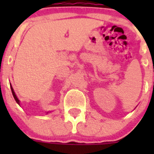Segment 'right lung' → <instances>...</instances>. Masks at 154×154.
I'll return each instance as SVG.
<instances>
[{"mask_svg":"<svg viewBox=\"0 0 154 154\" xmlns=\"http://www.w3.org/2000/svg\"><path fill=\"white\" fill-rule=\"evenodd\" d=\"M11 89L12 94H13V96H14V99H15V101L17 102V104H19V105H20V101H19V99H17V96H16V95H15V92H14V89H13V88H12V86H11ZM47 113H48V112Z\"/></svg>","mask_w":154,"mask_h":154,"instance_id":"add662e5","label":"right lung"}]
</instances>
